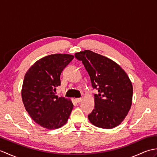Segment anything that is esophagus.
Returning <instances> with one entry per match:
<instances>
[{
	"mask_svg": "<svg viewBox=\"0 0 157 157\" xmlns=\"http://www.w3.org/2000/svg\"><path fill=\"white\" fill-rule=\"evenodd\" d=\"M75 101L77 102H80L82 101V98H78L75 99Z\"/></svg>",
	"mask_w": 157,
	"mask_h": 157,
	"instance_id": "1",
	"label": "esophagus"
}]
</instances>
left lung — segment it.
<instances>
[{
	"label": "left lung",
	"mask_w": 157,
	"mask_h": 157,
	"mask_svg": "<svg viewBox=\"0 0 157 157\" xmlns=\"http://www.w3.org/2000/svg\"><path fill=\"white\" fill-rule=\"evenodd\" d=\"M90 78L94 94V109L88 115L93 125L112 129L121 124L131 108L133 86L125 71L113 60L91 51L77 52Z\"/></svg>",
	"instance_id": "8db88e82"
}]
</instances>
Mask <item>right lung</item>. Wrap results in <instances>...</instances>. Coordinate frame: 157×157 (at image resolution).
I'll use <instances>...</instances> for the list:
<instances>
[{
  "label": "right lung",
  "instance_id": "obj_1",
  "mask_svg": "<svg viewBox=\"0 0 157 157\" xmlns=\"http://www.w3.org/2000/svg\"><path fill=\"white\" fill-rule=\"evenodd\" d=\"M73 58L69 54L48 55L36 61L25 73L21 89L23 103L32 119L43 128H61L71 114V100L58 97L55 92L61 85V72Z\"/></svg>",
  "mask_w": 157,
  "mask_h": 157
}]
</instances>
